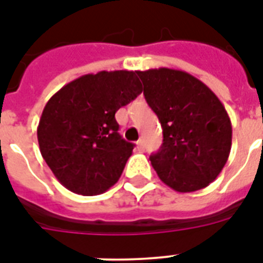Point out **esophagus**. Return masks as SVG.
I'll list each match as a JSON object with an SVG mask.
<instances>
[{
  "mask_svg": "<svg viewBox=\"0 0 263 263\" xmlns=\"http://www.w3.org/2000/svg\"><path fill=\"white\" fill-rule=\"evenodd\" d=\"M136 146H138V148H139L140 152H143V150H144V140L143 139L138 140V142H136Z\"/></svg>",
  "mask_w": 263,
  "mask_h": 263,
  "instance_id": "esophagus-1",
  "label": "esophagus"
}]
</instances>
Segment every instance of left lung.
I'll return each instance as SVG.
<instances>
[{"mask_svg": "<svg viewBox=\"0 0 263 263\" xmlns=\"http://www.w3.org/2000/svg\"><path fill=\"white\" fill-rule=\"evenodd\" d=\"M164 140L150 161L158 177L177 192L208 187L228 161L232 124L224 105L204 83L179 69L136 71Z\"/></svg>", "mask_w": 263, "mask_h": 263, "instance_id": "left-lung-1", "label": "left lung"}]
</instances>
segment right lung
<instances>
[{
	"label": "right lung",
	"instance_id": "add662e5",
	"mask_svg": "<svg viewBox=\"0 0 263 263\" xmlns=\"http://www.w3.org/2000/svg\"><path fill=\"white\" fill-rule=\"evenodd\" d=\"M136 72L101 71L60 88L39 120V150L69 191L99 195L119 181L134 144L124 140L116 111L142 92Z\"/></svg>",
	"mask_w": 263,
	"mask_h": 263
}]
</instances>
